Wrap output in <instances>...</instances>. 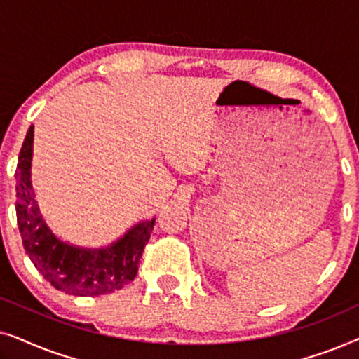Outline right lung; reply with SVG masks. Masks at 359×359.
Segmentation results:
<instances>
[{
    "mask_svg": "<svg viewBox=\"0 0 359 359\" xmlns=\"http://www.w3.org/2000/svg\"><path fill=\"white\" fill-rule=\"evenodd\" d=\"M34 126L19 151L16 178V217L22 245L37 271L58 291L72 296H101L134 281L155 219L137 224L106 248H81L52 233L39 210L31 183Z\"/></svg>",
    "mask_w": 359,
    "mask_h": 359,
    "instance_id": "right-lung-1",
    "label": "right lung"
}]
</instances>
